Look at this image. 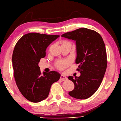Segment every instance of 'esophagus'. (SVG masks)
<instances>
[{
	"instance_id": "1",
	"label": "esophagus",
	"mask_w": 121,
	"mask_h": 121,
	"mask_svg": "<svg viewBox=\"0 0 121 121\" xmlns=\"http://www.w3.org/2000/svg\"><path fill=\"white\" fill-rule=\"evenodd\" d=\"M67 77H66L65 76H64V75H61V76H60V79L61 80H62V81H65L66 80H67Z\"/></svg>"
}]
</instances>
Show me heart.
<instances>
[{"instance_id": "heart-1", "label": "heart", "mask_w": 121, "mask_h": 121, "mask_svg": "<svg viewBox=\"0 0 121 121\" xmlns=\"http://www.w3.org/2000/svg\"><path fill=\"white\" fill-rule=\"evenodd\" d=\"M68 42L67 41H64L63 42ZM69 61L68 60H60L57 61L56 64V67H57L58 69L63 70L66 68L69 64Z\"/></svg>"}]
</instances>
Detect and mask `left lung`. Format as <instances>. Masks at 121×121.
I'll return each mask as SVG.
<instances>
[{
	"mask_svg": "<svg viewBox=\"0 0 121 121\" xmlns=\"http://www.w3.org/2000/svg\"><path fill=\"white\" fill-rule=\"evenodd\" d=\"M61 36L76 41L77 58L79 64L77 70L79 77L69 76L75 88L69 92L71 97L86 99L92 96L102 82L107 67V56L102 38L97 32L80 28L63 34Z\"/></svg>",
	"mask_w": 121,
	"mask_h": 121,
	"instance_id": "obj_1",
	"label": "left lung"
}]
</instances>
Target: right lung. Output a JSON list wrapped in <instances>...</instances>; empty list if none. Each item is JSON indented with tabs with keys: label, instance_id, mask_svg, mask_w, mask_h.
Masks as SVG:
<instances>
[{
	"label": "right lung",
	"instance_id": "1",
	"mask_svg": "<svg viewBox=\"0 0 121 121\" xmlns=\"http://www.w3.org/2000/svg\"><path fill=\"white\" fill-rule=\"evenodd\" d=\"M60 35L30 33L17 42L12 54V66L16 84L21 94L32 102L48 97L52 85L60 79L55 71L42 73L39 66L45 57L48 46Z\"/></svg>",
	"mask_w": 121,
	"mask_h": 121
}]
</instances>
